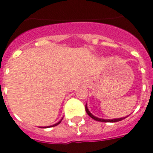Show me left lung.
Here are the masks:
<instances>
[{"label": "left lung", "mask_w": 153, "mask_h": 153, "mask_svg": "<svg viewBox=\"0 0 153 153\" xmlns=\"http://www.w3.org/2000/svg\"><path fill=\"white\" fill-rule=\"evenodd\" d=\"M86 111H87V115H89L91 118H92L93 120H95L96 121H100V122H106V123H115V122H118V121H121L124 120L126 117H123V118H119V119H112V120H105V119H101V118H98L96 116H95L94 115H92L91 111L88 110V108H87V104H86Z\"/></svg>", "instance_id": "obj_1"}]
</instances>
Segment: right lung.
<instances>
[{
  "instance_id": "add662e5",
  "label": "right lung",
  "mask_w": 153,
  "mask_h": 153,
  "mask_svg": "<svg viewBox=\"0 0 153 153\" xmlns=\"http://www.w3.org/2000/svg\"><path fill=\"white\" fill-rule=\"evenodd\" d=\"M62 119H63V118H62ZM62 120L60 121H58V122L57 123H55V124H53V125H52V126H47V127H41V128H51V127H54V126H57V125H58V124H59V123H61V121L62 120Z\"/></svg>"
}]
</instances>
